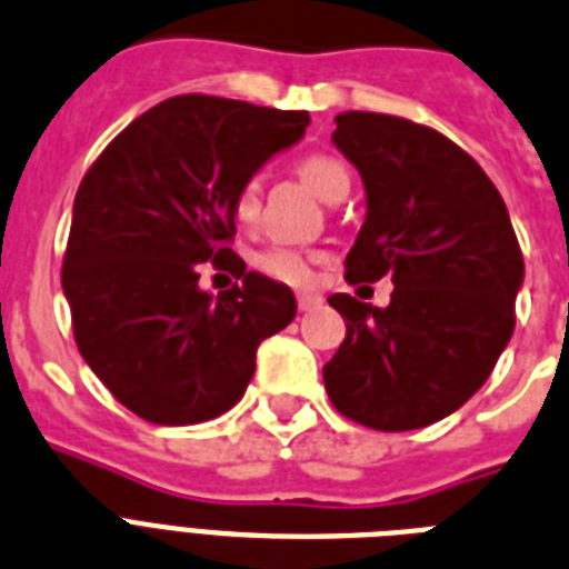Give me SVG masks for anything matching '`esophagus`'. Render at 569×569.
I'll return each instance as SVG.
<instances>
[{
    "label": "esophagus",
    "instance_id": "1",
    "mask_svg": "<svg viewBox=\"0 0 569 569\" xmlns=\"http://www.w3.org/2000/svg\"><path fill=\"white\" fill-rule=\"evenodd\" d=\"M317 306H323V297H317V293H297L299 311H311V308Z\"/></svg>",
    "mask_w": 569,
    "mask_h": 569
}]
</instances>
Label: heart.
<instances>
[{"label": "heart", "instance_id": "b5f03b06", "mask_svg": "<svg viewBox=\"0 0 569 569\" xmlns=\"http://www.w3.org/2000/svg\"><path fill=\"white\" fill-rule=\"evenodd\" d=\"M297 174L315 189L317 196L326 201H338L350 189V174L345 162H338L329 153H306L297 162ZM261 213V187L258 180L246 178L237 183L231 192V216L237 224L252 228ZM323 261V254L315 249H293V246H272L267 252L258 254V270L272 281L290 284V288H308L317 279V263Z\"/></svg>", "mask_w": 569, "mask_h": 569}]
</instances>
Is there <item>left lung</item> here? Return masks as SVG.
Segmentation results:
<instances>
[{"label": "left lung", "mask_w": 569, "mask_h": 569, "mask_svg": "<svg viewBox=\"0 0 569 569\" xmlns=\"http://www.w3.org/2000/svg\"><path fill=\"white\" fill-rule=\"evenodd\" d=\"M335 124L368 192L347 281L389 276L395 290L386 308L329 297L347 335L323 365L326 391L356 425L416 430L487 382L513 335L526 263L499 189L448 136L382 112H341Z\"/></svg>", "instance_id": "8db88e82"}]
</instances>
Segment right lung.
<instances>
[{
    "mask_svg": "<svg viewBox=\"0 0 569 569\" xmlns=\"http://www.w3.org/2000/svg\"><path fill=\"white\" fill-rule=\"evenodd\" d=\"M308 112L180 94L106 144L73 198L61 288L88 368L151 425H198L243 398L254 353L293 320L290 288L234 254L231 192L302 139ZM210 260L240 278L213 300Z\"/></svg>",
    "mask_w": 569,
    "mask_h": 569,
    "instance_id": "1",
    "label": "right lung"
}]
</instances>
